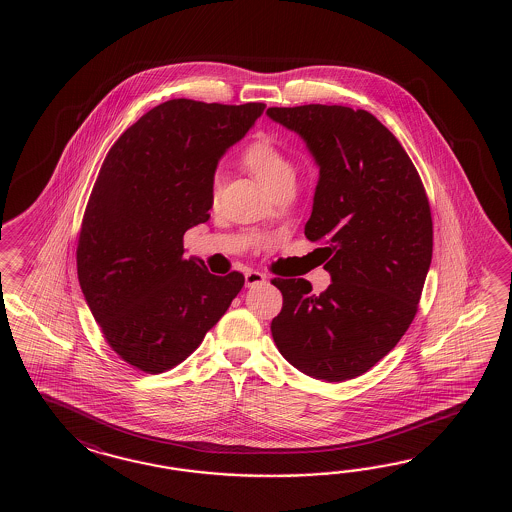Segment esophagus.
<instances>
[{"label": "esophagus", "instance_id": "34e87169", "mask_svg": "<svg viewBox=\"0 0 512 512\" xmlns=\"http://www.w3.org/2000/svg\"><path fill=\"white\" fill-rule=\"evenodd\" d=\"M265 282V274L258 271L245 272V285L247 287H254V285H260Z\"/></svg>", "mask_w": 512, "mask_h": 512}]
</instances>
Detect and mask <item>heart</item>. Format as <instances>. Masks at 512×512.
<instances>
[{
  "label": "heart",
  "instance_id": "heart-1",
  "mask_svg": "<svg viewBox=\"0 0 512 512\" xmlns=\"http://www.w3.org/2000/svg\"><path fill=\"white\" fill-rule=\"evenodd\" d=\"M241 161L271 196L283 186L294 185L296 168L293 161L272 142H252L251 146L243 152ZM216 188H218V181L214 185V190Z\"/></svg>",
  "mask_w": 512,
  "mask_h": 512
}]
</instances>
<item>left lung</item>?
I'll use <instances>...</instances> for the list:
<instances>
[{
	"instance_id": "1",
	"label": "left lung",
	"mask_w": 512,
	"mask_h": 512,
	"mask_svg": "<svg viewBox=\"0 0 512 512\" xmlns=\"http://www.w3.org/2000/svg\"><path fill=\"white\" fill-rule=\"evenodd\" d=\"M267 117L300 135L320 170L304 234L331 274L320 294L304 278L272 280L283 294L272 338L296 370L348 381L386 357L417 313L434 245L425 186L364 109L307 104Z\"/></svg>"
}]
</instances>
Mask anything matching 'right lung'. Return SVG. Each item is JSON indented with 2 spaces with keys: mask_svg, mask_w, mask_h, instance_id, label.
<instances>
[{
  "mask_svg": "<svg viewBox=\"0 0 512 512\" xmlns=\"http://www.w3.org/2000/svg\"><path fill=\"white\" fill-rule=\"evenodd\" d=\"M265 109L174 98L111 146L87 201L78 282L120 359L146 373L177 366L218 324L245 283L186 260L183 236L205 223L219 159Z\"/></svg>",
  "mask_w": 512,
  "mask_h": 512,
  "instance_id": "1",
  "label": "right lung"
}]
</instances>
